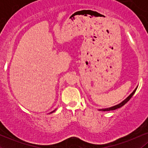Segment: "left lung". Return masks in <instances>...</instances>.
Instances as JSON below:
<instances>
[{
    "mask_svg": "<svg viewBox=\"0 0 148 148\" xmlns=\"http://www.w3.org/2000/svg\"><path fill=\"white\" fill-rule=\"evenodd\" d=\"M136 89H137V88H136L135 90H134L133 91V92L132 93V94L130 95V96L128 97L127 98V99H125V100H124L123 101H122L121 103H119V104H118V105H115V106H112V107H110V108H103V109H100L99 111H113V110H115V109H117V108H120V107H122L123 106H124V105L125 104V103H126L127 102H128L129 101H130V99H131V98H132V97L134 95V93H135V92H136Z\"/></svg>",
    "mask_w": 148,
    "mask_h": 148,
    "instance_id": "8db88e82",
    "label": "left lung"
}]
</instances>
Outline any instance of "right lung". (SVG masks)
Instances as JSON below:
<instances>
[{"instance_id":"1","label":"right lung","mask_w":148,"mask_h":148,"mask_svg":"<svg viewBox=\"0 0 148 148\" xmlns=\"http://www.w3.org/2000/svg\"><path fill=\"white\" fill-rule=\"evenodd\" d=\"M54 111H52V112H51V113H53V112H54Z\"/></svg>"}]
</instances>
